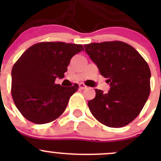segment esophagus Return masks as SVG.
Wrapping results in <instances>:
<instances>
[{"mask_svg":"<svg viewBox=\"0 0 161 161\" xmlns=\"http://www.w3.org/2000/svg\"><path fill=\"white\" fill-rule=\"evenodd\" d=\"M79 89H80V90H84V89H86V87H87L83 83H80L79 85Z\"/></svg>","mask_w":161,"mask_h":161,"instance_id":"34e87169","label":"esophagus"}]
</instances>
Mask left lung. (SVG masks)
<instances>
[{
    "mask_svg": "<svg viewBox=\"0 0 161 161\" xmlns=\"http://www.w3.org/2000/svg\"><path fill=\"white\" fill-rule=\"evenodd\" d=\"M84 47L110 85L108 93L95 90V98L88 102L91 113L108 127L127 125L139 114L150 95L148 64L137 50L124 42L92 43Z\"/></svg>",
    "mask_w": 161,
    "mask_h": 161,
    "instance_id": "left-lung-1",
    "label": "left lung"
}]
</instances>
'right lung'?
I'll list each match as a JSON object with an SVG mask.
<instances>
[{
	"instance_id": "1",
	"label": "right lung",
	"mask_w": 161,
	"mask_h": 161,
	"mask_svg": "<svg viewBox=\"0 0 161 161\" xmlns=\"http://www.w3.org/2000/svg\"><path fill=\"white\" fill-rule=\"evenodd\" d=\"M82 50L80 44L43 42L32 45L16 61L11 70V95L27 120L46 124L62 114L79 86H61L55 79L64 78L71 58Z\"/></svg>"
}]
</instances>
